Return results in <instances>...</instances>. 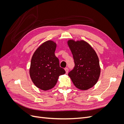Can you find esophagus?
Wrapping results in <instances>:
<instances>
[{
    "mask_svg": "<svg viewBox=\"0 0 124 124\" xmlns=\"http://www.w3.org/2000/svg\"><path fill=\"white\" fill-rule=\"evenodd\" d=\"M65 71H66V73H68V68H65Z\"/></svg>",
    "mask_w": 124,
    "mask_h": 124,
    "instance_id": "34e87169",
    "label": "esophagus"
}]
</instances>
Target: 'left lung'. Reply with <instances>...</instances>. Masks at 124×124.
<instances>
[{
    "label": "left lung",
    "mask_w": 124,
    "mask_h": 124,
    "mask_svg": "<svg viewBox=\"0 0 124 124\" xmlns=\"http://www.w3.org/2000/svg\"><path fill=\"white\" fill-rule=\"evenodd\" d=\"M68 44L72 52L75 66L68 76L76 87L87 90L98 81L100 68L98 56L92 47L83 40H70Z\"/></svg>",
    "instance_id": "8db88e82"
}]
</instances>
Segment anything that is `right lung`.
<instances>
[{
    "mask_svg": "<svg viewBox=\"0 0 124 124\" xmlns=\"http://www.w3.org/2000/svg\"><path fill=\"white\" fill-rule=\"evenodd\" d=\"M56 44L52 41L42 43L33 53L29 69L30 77L37 87L47 91L54 87L60 75L66 71L59 66L55 55Z\"/></svg>",
    "mask_w": 124,
    "mask_h": 124,
    "instance_id": "add662e5",
    "label": "right lung"
}]
</instances>
